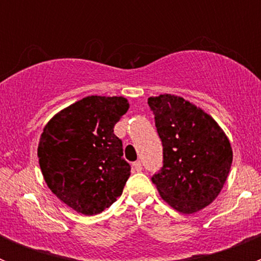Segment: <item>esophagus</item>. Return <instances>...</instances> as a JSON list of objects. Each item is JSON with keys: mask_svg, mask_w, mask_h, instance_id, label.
Listing matches in <instances>:
<instances>
[{"mask_svg": "<svg viewBox=\"0 0 261 261\" xmlns=\"http://www.w3.org/2000/svg\"><path fill=\"white\" fill-rule=\"evenodd\" d=\"M133 168H135L136 171H142V163L140 162V161H137V162H135L133 163Z\"/></svg>", "mask_w": 261, "mask_h": 261, "instance_id": "obj_1", "label": "esophagus"}]
</instances>
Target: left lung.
I'll return each instance as SVG.
<instances>
[{
  "instance_id": "1",
  "label": "left lung",
  "mask_w": 261,
  "mask_h": 261,
  "mask_svg": "<svg viewBox=\"0 0 261 261\" xmlns=\"http://www.w3.org/2000/svg\"><path fill=\"white\" fill-rule=\"evenodd\" d=\"M147 105L163 146V167L151 177L159 195L183 214L206 208L229 176L230 140L211 115L181 96L161 94Z\"/></svg>"
}]
</instances>
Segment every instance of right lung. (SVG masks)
<instances>
[{"instance_id": "add662e5", "label": "right lung", "mask_w": 261, "mask_h": 261, "mask_svg": "<svg viewBox=\"0 0 261 261\" xmlns=\"http://www.w3.org/2000/svg\"><path fill=\"white\" fill-rule=\"evenodd\" d=\"M129 110L124 96L90 95L45 124L38 158L48 188L69 208L95 216L121 196L130 176L114 126Z\"/></svg>"}]
</instances>
